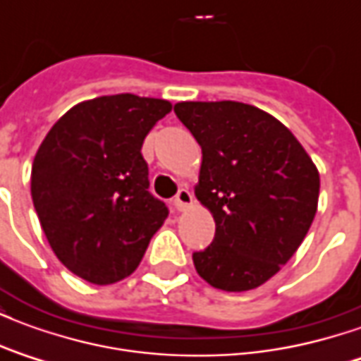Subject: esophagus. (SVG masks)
<instances>
[{
  "instance_id": "1",
  "label": "esophagus",
  "mask_w": 361,
  "mask_h": 361,
  "mask_svg": "<svg viewBox=\"0 0 361 361\" xmlns=\"http://www.w3.org/2000/svg\"><path fill=\"white\" fill-rule=\"evenodd\" d=\"M191 203H193V195H191L189 189H180V191L176 193V197H173V207H176V211H185Z\"/></svg>"
}]
</instances>
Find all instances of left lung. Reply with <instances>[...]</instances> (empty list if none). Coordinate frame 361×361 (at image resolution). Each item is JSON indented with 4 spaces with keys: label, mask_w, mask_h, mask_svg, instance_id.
<instances>
[{
    "label": "left lung",
    "mask_w": 361,
    "mask_h": 361,
    "mask_svg": "<svg viewBox=\"0 0 361 361\" xmlns=\"http://www.w3.org/2000/svg\"><path fill=\"white\" fill-rule=\"evenodd\" d=\"M203 150L195 195L216 222L193 253L199 276L226 292L261 286L286 265L315 219L319 172L292 131L243 102H178Z\"/></svg>",
    "instance_id": "8db88e82"
}]
</instances>
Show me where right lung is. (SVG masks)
<instances>
[{"label": "right lung", "instance_id": "add662e5", "mask_svg": "<svg viewBox=\"0 0 361 361\" xmlns=\"http://www.w3.org/2000/svg\"><path fill=\"white\" fill-rule=\"evenodd\" d=\"M170 110L160 98L100 96L61 116L36 152V214L59 261L87 282L129 276L168 216L150 195L141 147Z\"/></svg>", "mask_w": 361, "mask_h": 361}]
</instances>
